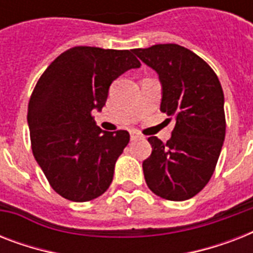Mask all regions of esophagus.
<instances>
[{
	"label": "esophagus",
	"mask_w": 253,
	"mask_h": 253,
	"mask_svg": "<svg viewBox=\"0 0 253 253\" xmlns=\"http://www.w3.org/2000/svg\"><path fill=\"white\" fill-rule=\"evenodd\" d=\"M138 138H140V135L136 131H131V140H136Z\"/></svg>",
	"instance_id": "obj_1"
}]
</instances>
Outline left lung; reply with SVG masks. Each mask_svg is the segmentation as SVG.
Segmentation results:
<instances>
[{
    "mask_svg": "<svg viewBox=\"0 0 253 253\" xmlns=\"http://www.w3.org/2000/svg\"><path fill=\"white\" fill-rule=\"evenodd\" d=\"M132 52L155 69L163 86L160 110L174 117L172 136H150L152 154L143 162L148 188L169 201L192 198L206 186L226 135L224 95L211 67L182 45L155 44Z\"/></svg>",
    "mask_w": 253,
    "mask_h": 253,
    "instance_id": "8db88e82",
    "label": "left lung"
}]
</instances>
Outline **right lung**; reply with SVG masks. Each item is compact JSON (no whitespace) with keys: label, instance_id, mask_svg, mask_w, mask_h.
<instances>
[{"label":"right lung","instance_id":"right-lung-1","mask_svg":"<svg viewBox=\"0 0 253 253\" xmlns=\"http://www.w3.org/2000/svg\"><path fill=\"white\" fill-rule=\"evenodd\" d=\"M139 67L132 49L80 45L57 56L38 80L27 110L31 150L61 197L86 202L110 186L130 134L102 131L91 111L102 109L115 79Z\"/></svg>","mask_w":253,"mask_h":253}]
</instances>
